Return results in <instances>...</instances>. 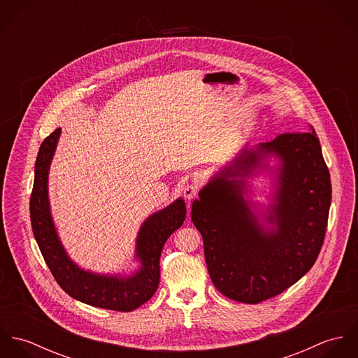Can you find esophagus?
Masks as SVG:
<instances>
[{
  "label": "esophagus",
  "instance_id": "34e87169",
  "mask_svg": "<svg viewBox=\"0 0 358 358\" xmlns=\"http://www.w3.org/2000/svg\"><path fill=\"white\" fill-rule=\"evenodd\" d=\"M199 190H200V187H199V185H187L185 189H183V196H185V199L186 200H193L197 194H199Z\"/></svg>",
  "mask_w": 358,
  "mask_h": 358
}]
</instances>
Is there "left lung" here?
I'll list each match as a JSON object with an SVG mask.
<instances>
[{"label": "left lung", "instance_id": "obj_1", "mask_svg": "<svg viewBox=\"0 0 358 358\" xmlns=\"http://www.w3.org/2000/svg\"><path fill=\"white\" fill-rule=\"evenodd\" d=\"M267 155H275L280 165L266 215L276 227L266 232L258 222L260 213L250 209L243 194L245 178L264 166ZM331 196L329 171L313 127L243 149L208 182L192 206V220L203 236L206 267L217 291L255 305L299 281L321 251Z\"/></svg>", "mask_w": 358, "mask_h": 358}]
</instances>
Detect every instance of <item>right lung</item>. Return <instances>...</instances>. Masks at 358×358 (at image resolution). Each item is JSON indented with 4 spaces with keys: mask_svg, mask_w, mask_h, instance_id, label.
I'll return each mask as SVG.
<instances>
[{
    "mask_svg": "<svg viewBox=\"0 0 358 358\" xmlns=\"http://www.w3.org/2000/svg\"><path fill=\"white\" fill-rule=\"evenodd\" d=\"M59 136L60 128L44 139L36 159L30 197V219L36 241L56 282L71 298L91 306L132 311L146 303L158 288L161 251L168 237L183 224L185 201L178 199L145 220L136 240V257L142 266L132 275H104L80 268L67 256L57 237L48 200V172Z\"/></svg>",
    "mask_w": 358,
    "mask_h": 358,
    "instance_id": "right-lung-1",
    "label": "right lung"
}]
</instances>
